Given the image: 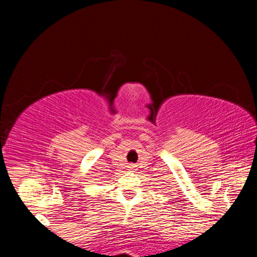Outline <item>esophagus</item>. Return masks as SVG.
Listing matches in <instances>:
<instances>
[{
	"label": "esophagus",
	"instance_id": "obj_1",
	"mask_svg": "<svg viewBox=\"0 0 257 257\" xmlns=\"http://www.w3.org/2000/svg\"><path fill=\"white\" fill-rule=\"evenodd\" d=\"M132 167H133V165H132Z\"/></svg>",
	"mask_w": 257,
	"mask_h": 257
}]
</instances>
